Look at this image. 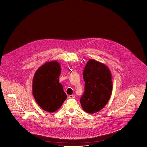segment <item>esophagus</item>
I'll return each instance as SVG.
<instances>
[{
    "instance_id": "obj_1",
    "label": "esophagus",
    "mask_w": 147,
    "mask_h": 147,
    "mask_svg": "<svg viewBox=\"0 0 147 147\" xmlns=\"http://www.w3.org/2000/svg\"><path fill=\"white\" fill-rule=\"evenodd\" d=\"M75 97V96H74V95H69L68 96V98H69V99H73V98H74Z\"/></svg>"
}]
</instances>
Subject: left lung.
<instances>
[{
	"mask_svg": "<svg viewBox=\"0 0 147 147\" xmlns=\"http://www.w3.org/2000/svg\"><path fill=\"white\" fill-rule=\"evenodd\" d=\"M111 72L106 65L90 59L83 71L85 91L81 97L83 109L89 114L101 110L107 104L112 92Z\"/></svg>",
	"mask_w": 147,
	"mask_h": 147,
	"instance_id": "1",
	"label": "left lung"
}]
</instances>
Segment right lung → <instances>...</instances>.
Returning a JSON list of instances; mask_svg holds the SVG:
<instances>
[{
  "label": "right lung",
  "mask_w": 147,
  "mask_h": 147,
  "mask_svg": "<svg viewBox=\"0 0 147 147\" xmlns=\"http://www.w3.org/2000/svg\"><path fill=\"white\" fill-rule=\"evenodd\" d=\"M61 66L56 61H48L36 71L32 83V93L36 103L45 111H57L67 98L59 82Z\"/></svg>",
  "instance_id": "1"
}]
</instances>
